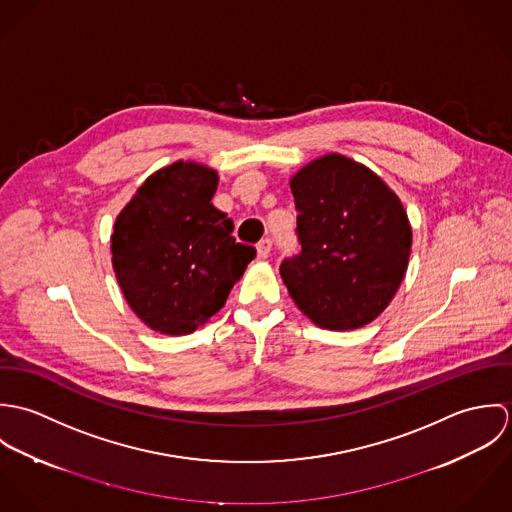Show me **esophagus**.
I'll return each instance as SVG.
<instances>
[{
    "mask_svg": "<svg viewBox=\"0 0 512 512\" xmlns=\"http://www.w3.org/2000/svg\"><path fill=\"white\" fill-rule=\"evenodd\" d=\"M256 250H258V258H268V256H270V250H272V240H270V238H262V240L256 244Z\"/></svg>",
    "mask_w": 512,
    "mask_h": 512,
    "instance_id": "obj_1",
    "label": "esophagus"
}]
</instances>
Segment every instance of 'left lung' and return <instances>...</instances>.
<instances>
[{
	"label": "left lung",
	"mask_w": 512,
	"mask_h": 512,
	"mask_svg": "<svg viewBox=\"0 0 512 512\" xmlns=\"http://www.w3.org/2000/svg\"><path fill=\"white\" fill-rule=\"evenodd\" d=\"M290 185L301 250L282 260V280L315 325L359 329L384 311L406 274V211L378 175L337 153L305 165Z\"/></svg>",
	"instance_id": "obj_1"
}]
</instances>
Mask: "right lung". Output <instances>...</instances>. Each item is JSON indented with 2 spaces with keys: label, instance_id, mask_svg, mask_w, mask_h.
Wrapping results in <instances>:
<instances>
[{
  "label": "right lung",
  "instance_id": "right-lung-1",
  "mask_svg": "<svg viewBox=\"0 0 512 512\" xmlns=\"http://www.w3.org/2000/svg\"><path fill=\"white\" fill-rule=\"evenodd\" d=\"M219 175L177 161L138 189L114 224L112 262L134 313L153 331L187 335L224 305L256 258L211 199Z\"/></svg>",
  "mask_w": 512,
  "mask_h": 512
}]
</instances>
